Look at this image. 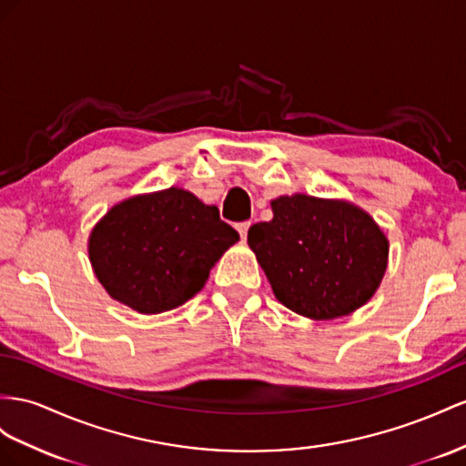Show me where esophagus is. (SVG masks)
<instances>
[{
	"mask_svg": "<svg viewBox=\"0 0 466 466\" xmlns=\"http://www.w3.org/2000/svg\"><path fill=\"white\" fill-rule=\"evenodd\" d=\"M236 230H238V234H240V238L242 240H246V236H248V230H249V222H240L236 226Z\"/></svg>",
	"mask_w": 466,
	"mask_h": 466,
	"instance_id": "esophagus-1",
	"label": "esophagus"
}]
</instances>
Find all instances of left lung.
I'll use <instances>...</instances> for the list:
<instances>
[{"label":"left lung","mask_w":466,"mask_h":466,"mask_svg":"<svg viewBox=\"0 0 466 466\" xmlns=\"http://www.w3.org/2000/svg\"><path fill=\"white\" fill-rule=\"evenodd\" d=\"M273 218L248 230L273 295L293 313L332 320L372 299L388 269L390 242L350 200L303 193L271 200Z\"/></svg>","instance_id":"8db88e82"}]
</instances>
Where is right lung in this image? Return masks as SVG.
Returning a JSON list of instances; mask_svg holds the SVG:
<instances>
[{"instance_id": "1", "label": "right lung", "mask_w": 466, "mask_h": 466, "mask_svg": "<svg viewBox=\"0 0 466 466\" xmlns=\"http://www.w3.org/2000/svg\"><path fill=\"white\" fill-rule=\"evenodd\" d=\"M240 236L190 190L169 187L127 197L94 224L92 271L114 301L159 315L195 297Z\"/></svg>"}]
</instances>
